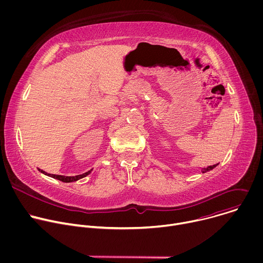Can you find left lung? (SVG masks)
I'll list each match as a JSON object with an SVG mask.
<instances>
[{"instance_id": "obj_1", "label": "left lung", "mask_w": 263, "mask_h": 263, "mask_svg": "<svg viewBox=\"0 0 263 263\" xmlns=\"http://www.w3.org/2000/svg\"><path fill=\"white\" fill-rule=\"evenodd\" d=\"M217 164H214V165H210V166H207V167H204L203 170H202V173H206V172H208V171H210V170H212V168H214L215 166H216Z\"/></svg>"}]
</instances>
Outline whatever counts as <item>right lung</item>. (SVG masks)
Here are the masks:
<instances>
[{
	"mask_svg": "<svg viewBox=\"0 0 263 263\" xmlns=\"http://www.w3.org/2000/svg\"><path fill=\"white\" fill-rule=\"evenodd\" d=\"M39 171H40L41 173H43V174H45V175L49 176V177L55 178V179H57V180H60V181H62V182H65V183L73 182V181H77V180H79V179H81V178H84V177H86L87 175H89V174H90V172H91V170H90V171H88V172H86V173H84V174H82V175H78V176H72V177H67V176H61V175H53V174H48V173H46L45 171H43V170H40V168H39Z\"/></svg>",
	"mask_w": 263,
	"mask_h": 263,
	"instance_id": "right-lung-1",
	"label": "right lung"
}]
</instances>
